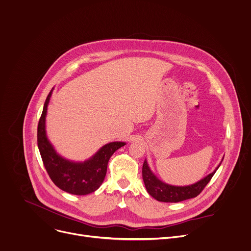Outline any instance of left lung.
<instances>
[{
  "label": "left lung",
  "instance_id": "1",
  "mask_svg": "<svg viewBox=\"0 0 251 251\" xmlns=\"http://www.w3.org/2000/svg\"><path fill=\"white\" fill-rule=\"evenodd\" d=\"M222 161L212 174L208 175L207 176L197 181L196 183L186 185V186H176V185L168 184L158 179L154 176V174L151 171L147 159H145L143 169H142L143 180L148 193L152 198H154L159 202L176 203V202L184 201V200L191 199L198 196L202 192V190L205 188V186L209 183V181L211 180V178L213 177L217 170L220 168Z\"/></svg>",
  "mask_w": 251,
  "mask_h": 251
}]
</instances>
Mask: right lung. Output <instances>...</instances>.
Listing matches in <instances>:
<instances>
[{"instance_id":"right-lung-1","label":"right lung","mask_w":251,"mask_h":251,"mask_svg":"<svg viewBox=\"0 0 251 251\" xmlns=\"http://www.w3.org/2000/svg\"><path fill=\"white\" fill-rule=\"evenodd\" d=\"M53 90L54 88L45 100L37 127V145L43 164L51 180L61 190L74 195H88L100 187L106 176L110 156L126 143H108L85 161H73L60 155L48 140L45 128L47 106Z\"/></svg>"}]
</instances>
